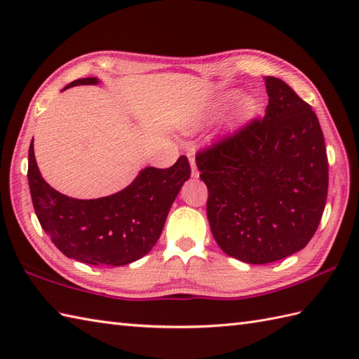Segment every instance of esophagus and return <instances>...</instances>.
<instances>
[{
	"instance_id": "1",
	"label": "esophagus",
	"mask_w": 359,
	"mask_h": 359,
	"mask_svg": "<svg viewBox=\"0 0 359 359\" xmlns=\"http://www.w3.org/2000/svg\"><path fill=\"white\" fill-rule=\"evenodd\" d=\"M188 158H189V165H191V175L193 177H197V175H199V170H197L196 166V158L191 154H188Z\"/></svg>"
}]
</instances>
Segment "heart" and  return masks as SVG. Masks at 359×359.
Segmentation results:
<instances>
[{"label": "heart", "mask_w": 359, "mask_h": 359, "mask_svg": "<svg viewBox=\"0 0 359 359\" xmlns=\"http://www.w3.org/2000/svg\"><path fill=\"white\" fill-rule=\"evenodd\" d=\"M236 97H238V94H234V93L225 94L222 98H220L219 103L216 104V108H222V106H225L226 103L233 102ZM250 106H251V104H250V100H248V98H242V100H241V102H239V104H238V111H236V112H238V114H243V112H247V111L250 109ZM196 126H197L196 123H191V125H189V128H196Z\"/></svg>", "instance_id": "heart-1"}]
</instances>
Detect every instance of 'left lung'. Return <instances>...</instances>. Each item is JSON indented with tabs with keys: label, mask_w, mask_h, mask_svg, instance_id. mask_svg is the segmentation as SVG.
<instances>
[{
	"label": "left lung",
	"mask_w": 359,
	"mask_h": 359,
	"mask_svg": "<svg viewBox=\"0 0 359 359\" xmlns=\"http://www.w3.org/2000/svg\"><path fill=\"white\" fill-rule=\"evenodd\" d=\"M265 116L196 157L220 250L247 264L292 256L313 238L329 188L321 125L285 81L265 77Z\"/></svg>",
	"instance_id": "left-lung-1"
}]
</instances>
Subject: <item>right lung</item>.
<instances>
[{
    "mask_svg": "<svg viewBox=\"0 0 359 359\" xmlns=\"http://www.w3.org/2000/svg\"><path fill=\"white\" fill-rule=\"evenodd\" d=\"M79 79L65 89L98 85ZM185 156L166 170L147 166L121 191L100 199H74L53 189L38 170L34 139L29 147L27 179L35 215L46 234L67 257L89 265H128L156 245L172 202L189 179Z\"/></svg>",
    "mask_w": 359,
    "mask_h": 359,
    "instance_id": "1",
    "label": "right lung"
}]
</instances>
